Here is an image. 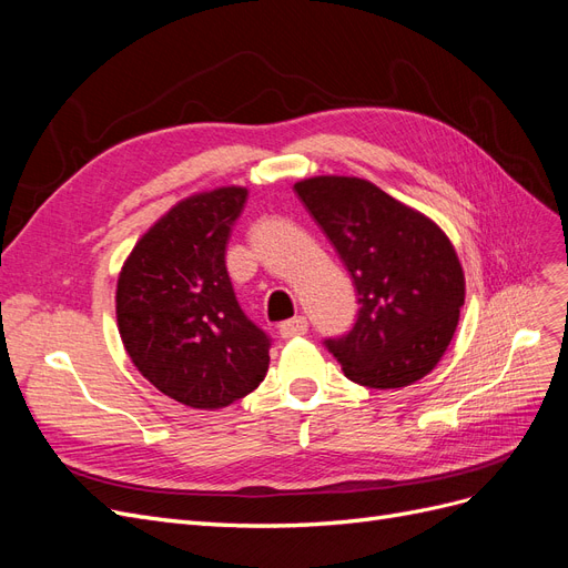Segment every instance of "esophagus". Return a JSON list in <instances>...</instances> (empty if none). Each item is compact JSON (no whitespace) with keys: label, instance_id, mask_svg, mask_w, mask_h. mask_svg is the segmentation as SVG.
I'll list each match as a JSON object with an SVG mask.
<instances>
[{"label":"esophagus","instance_id":"34e87169","mask_svg":"<svg viewBox=\"0 0 568 568\" xmlns=\"http://www.w3.org/2000/svg\"><path fill=\"white\" fill-rule=\"evenodd\" d=\"M306 331H308V323H306L304 316H295V318H290V321H285V323L278 325V333H281L283 339L306 335Z\"/></svg>","mask_w":568,"mask_h":568}]
</instances>
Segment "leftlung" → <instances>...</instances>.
I'll use <instances>...</instances> for the list:
<instances>
[{"instance_id":"8db88e82","label":"left lung","mask_w":568,"mask_h":568,"mask_svg":"<svg viewBox=\"0 0 568 568\" xmlns=\"http://www.w3.org/2000/svg\"><path fill=\"white\" fill-rule=\"evenodd\" d=\"M354 281L358 314L323 344L363 387L396 389L425 377L455 333L465 276L444 231L371 181L316 176L295 184Z\"/></svg>"}]
</instances>
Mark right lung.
Here are the masks:
<instances>
[{"label": "right lung", "mask_w": 568, "mask_h": 568, "mask_svg": "<svg viewBox=\"0 0 568 568\" xmlns=\"http://www.w3.org/2000/svg\"><path fill=\"white\" fill-rule=\"evenodd\" d=\"M245 189L193 195L145 233L118 281L126 354L162 394L191 408H224L260 387L271 337L247 318L226 271Z\"/></svg>", "instance_id": "right-lung-1"}]
</instances>
